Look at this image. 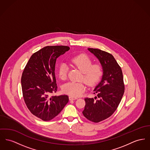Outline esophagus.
I'll return each instance as SVG.
<instances>
[{"label": "esophagus", "mask_w": 150, "mask_h": 150, "mask_svg": "<svg viewBox=\"0 0 150 150\" xmlns=\"http://www.w3.org/2000/svg\"><path fill=\"white\" fill-rule=\"evenodd\" d=\"M69 100H76L77 99V98H76V97H72V96H69Z\"/></svg>", "instance_id": "1"}]
</instances>
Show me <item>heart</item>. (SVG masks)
<instances>
[{
  "label": "heart",
  "mask_w": 150,
  "mask_h": 150,
  "mask_svg": "<svg viewBox=\"0 0 150 150\" xmlns=\"http://www.w3.org/2000/svg\"><path fill=\"white\" fill-rule=\"evenodd\" d=\"M71 62L78 68L83 74L81 78L89 86H93L100 80L103 71L101 66L98 64H92V61L85 54H80L71 59ZM68 66L62 62L59 68V76L62 80L67 78ZM86 84L84 82H69L62 86V91L72 97H79L86 89Z\"/></svg>",
  "instance_id": "1"
}]
</instances>
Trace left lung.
<instances>
[{
    "label": "left lung",
    "mask_w": 150,
    "mask_h": 150,
    "mask_svg": "<svg viewBox=\"0 0 150 150\" xmlns=\"http://www.w3.org/2000/svg\"><path fill=\"white\" fill-rule=\"evenodd\" d=\"M88 50L100 61L103 76L94 90L97 97L85 98L82 114L90 121L98 123L110 117L117 110L124 94L125 85L121 68L112 54L98 49Z\"/></svg>",
    "instance_id": "obj_1"
}]
</instances>
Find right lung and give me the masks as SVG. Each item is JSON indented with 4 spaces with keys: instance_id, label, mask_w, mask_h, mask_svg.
I'll use <instances>...</instances> for the list:
<instances>
[{
    "instance_id": "add662e5",
    "label": "right lung",
    "mask_w": 150,
    "mask_h": 150,
    "mask_svg": "<svg viewBox=\"0 0 150 150\" xmlns=\"http://www.w3.org/2000/svg\"><path fill=\"white\" fill-rule=\"evenodd\" d=\"M69 49L62 45L44 47L31 56L23 70L21 83L24 102L30 112L44 121L53 119L69 101L67 95L51 94L57 90L56 60Z\"/></svg>"
}]
</instances>
